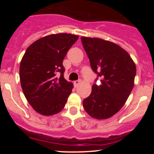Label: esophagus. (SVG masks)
<instances>
[{
	"label": "esophagus",
	"instance_id": "1",
	"mask_svg": "<svg viewBox=\"0 0 154 154\" xmlns=\"http://www.w3.org/2000/svg\"><path fill=\"white\" fill-rule=\"evenodd\" d=\"M79 83H80V80H76L74 82V85H75V87H77L79 85Z\"/></svg>",
	"mask_w": 154,
	"mask_h": 154
}]
</instances>
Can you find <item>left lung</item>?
Wrapping results in <instances>:
<instances>
[{
    "label": "left lung",
    "mask_w": 154,
    "mask_h": 154,
    "mask_svg": "<svg viewBox=\"0 0 154 154\" xmlns=\"http://www.w3.org/2000/svg\"><path fill=\"white\" fill-rule=\"evenodd\" d=\"M81 40L92 69L100 79L99 85H93L91 95L83 100V107L95 119H108L128 100L134 87L135 63L117 44L96 38L82 37Z\"/></svg>",
    "instance_id": "left-lung-1"
}]
</instances>
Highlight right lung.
I'll return each instance as SVG.
<instances>
[{"label":"right lung","mask_w":154,"mask_h":154,"mask_svg":"<svg viewBox=\"0 0 154 154\" xmlns=\"http://www.w3.org/2000/svg\"><path fill=\"white\" fill-rule=\"evenodd\" d=\"M77 35L59 33L36 40L27 48L19 66L23 93L34 110L44 116L61 111L73 84L63 77L62 63Z\"/></svg>","instance_id":"add662e5"}]
</instances>
